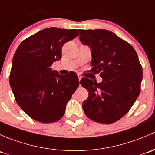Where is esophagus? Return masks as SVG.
Masks as SVG:
<instances>
[{"mask_svg":"<svg viewBox=\"0 0 155 155\" xmlns=\"http://www.w3.org/2000/svg\"><path fill=\"white\" fill-rule=\"evenodd\" d=\"M81 78H82V77H81V75H78V80H79V81H81Z\"/></svg>","mask_w":155,"mask_h":155,"instance_id":"obj_1","label":"esophagus"}]
</instances>
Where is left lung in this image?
Returning <instances> with one entry per match:
<instances>
[{
	"label": "left lung",
	"instance_id": "1",
	"mask_svg": "<svg viewBox=\"0 0 155 155\" xmlns=\"http://www.w3.org/2000/svg\"><path fill=\"white\" fill-rule=\"evenodd\" d=\"M80 40L92 50V68L101 83L83 78L89 97L83 109L91 120L111 124L130 110L140 92L143 68L132 45L106 30H79Z\"/></svg>",
	"mask_w": 155,
	"mask_h": 155
}]
</instances>
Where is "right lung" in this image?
Wrapping results in <instances>:
<instances>
[{
	"label": "right lung",
	"mask_w": 155,
	"mask_h": 155,
	"mask_svg": "<svg viewBox=\"0 0 155 155\" xmlns=\"http://www.w3.org/2000/svg\"><path fill=\"white\" fill-rule=\"evenodd\" d=\"M78 35L76 29L49 28L19 45L12 59L9 84L18 106L31 119L52 123L64 115L79 81L73 71L61 75L51 66L61 59L63 45Z\"/></svg>",
	"instance_id": "obj_1"
}]
</instances>
